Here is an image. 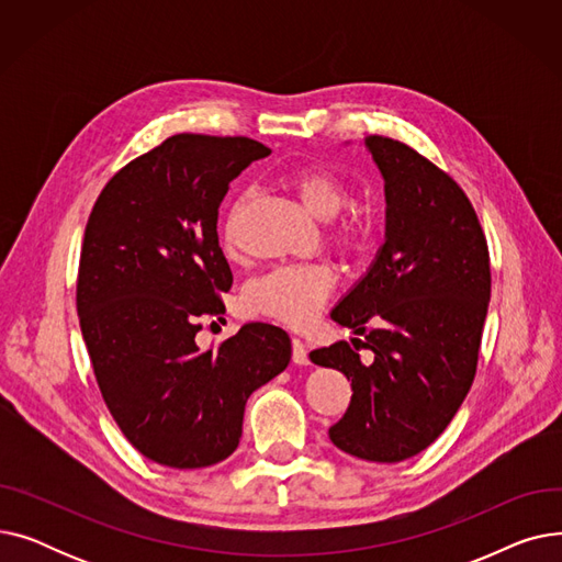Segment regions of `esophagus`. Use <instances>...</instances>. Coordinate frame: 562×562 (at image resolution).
<instances>
[{"label":"esophagus","instance_id":"34e87169","mask_svg":"<svg viewBox=\"0 0 562 562\" xmlns=\"http://www.w3.org/2000/svg\"><path fill=\"white\" fill-rule=\"evenodd\" d=\"M291 360H293V364H299V367H307V364H310L307 348H305V344H303L301 339H296V337L291 339Z\"/></svg>","mask_w":562,"mask_h":562}]
</instances>
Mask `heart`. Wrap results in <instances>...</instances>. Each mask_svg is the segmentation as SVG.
<instances>
[{
    "label": "heart",
    "instance_id": "heart-1",
    "mask_svg": "<svg viewBox=\"0 0 562 562\" xmlns=\"http://www.w3.org/2000/svg\"><path fill=\"white\" fill-rule=\"evenodd\" d=\"M284 182L299 195L305 210L318 218H335L348 204V189L339 175L326 166H301L286 172ZM241 204H234L225 225V246H234V221ZM333 241L344 255H360L371 236V225L360 214H350L333 227ZM335 289V276L323 263H293L252 280L241 293V310L248 316H266L291 328H303L326 305Z\"/></svg>",
    "mask_w": 562,
    "mask_h": 562
}]
</instances>
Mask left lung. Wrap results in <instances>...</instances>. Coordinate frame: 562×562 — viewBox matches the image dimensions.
I'll return each mask as SVG.
<instances>
[{
    "mask_svg": "<svg viewBox=\"0 0 562 562\" xmlns=\"http://www.w3.org/2000/svg\"><path fill=\"white\" fill-rule=\"evenodd\" d=\"M385 180V244L330 312L362 339L316 348L310 360L352 387L333 445L371 462L428 449L456 417L476 375L490 305V252L479 216L451 177L409 145L367 136ZM374 352L364 366L357 346Z\"/></svg>",
    "mask_w": 562,
    "mask_h": 562,
    "instance_id": "1",
    "label": "left lung"
}]
</instances>
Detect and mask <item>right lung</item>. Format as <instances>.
I'll list each match as a JSON object with an SVG mask.
<instances>
[{"mask_svg": "<svg viewBox=\"0 0 562 562\" xmlns=\"http://www.w3.org/2000/svg\"><path fill=\"white\" fill-rule=\"evenodd\" d=\"M246 136L175 134L117 170L88 216L77 312L102 398L130 445L175 469L239 447L248 396L291 360L289 335L246 323L200 350L202 316L232 286L218 206L234 177L269 157Z\"/></svg>", "mask_w": 562, "mask_h": 562, "instance_id": "right-lung-1", "label": "right lung"}]
</instances>
